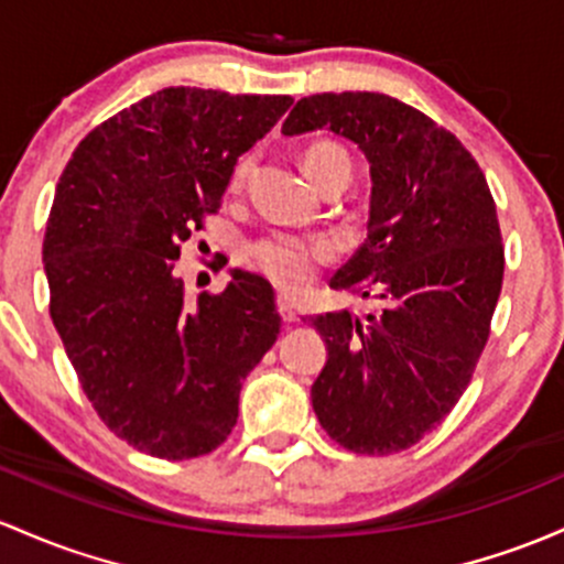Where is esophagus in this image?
I'll return each instance as SVG.
<instances>
[{"label":"esophagus","instance_id":"esophagus-1","mask_svg":"<svg viewBox=\"0 0 564 564\" xmlns=\"http://www.w3.org/2000/svg\"><path fill=\"white\" fill-rule=\"evenodd\" d=\"M278 313H281V318L286 321V324H294V321H300V315H296V311L292 307V302L289 300H278Z\"/></svg>","mask_w":564,"mask_h":564}]
</instances>
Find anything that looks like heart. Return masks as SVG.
<instances>
[{
    "instance_id": "1",
    "label": "heart",
    "mask_w": 564,
    "mask_h": 564,
    "mask_svg": "<svg viewBox=\"0 0 564 564\" xmlns=\"http://www.w3.org/2000/svg\"><path fill=\"white\" fill-rule=\"evenodd\" d=\"M329 163H348L345 152L334 144H313L305 152V171L313 178ZM251 171V158H243L232 173V184H243ZM246 262L251 270L262 272L270 283L283 292H302L315 278L318 264L329 262L334 257V243L321 235H294V232H270L253 240L246 249Z\"/></svg>"
}]
</instances>
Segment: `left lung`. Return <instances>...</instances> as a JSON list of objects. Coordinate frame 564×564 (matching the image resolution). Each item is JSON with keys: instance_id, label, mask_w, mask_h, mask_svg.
<instances>
[{"instance_id": "left-lung-1", "label": "left lung", "mask_w": 564, "mask_h": 564, "mask_svg": "<svg viewBox=\"0 0 564 564\" xmlns=\"http://www.w3.org/2000/svg\"><path fill=\"white\" fill-rule=\"evenodd\" d=\"M332 131L369 160L367 240L329 286L380 307L315 315L324 369L311 388L339 447L393 455L436 429L471 382L503 283L498 214L471 152L386 93L296 101L283 135Z\"/></svg>"}]
</instances>
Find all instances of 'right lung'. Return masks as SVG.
I'll list each match as a JSON object with an SVG mask.
<instances>
[{"instance_id":"1","label":"right lung","mask_w":564,"mask_h":564,"mask_svg":"<svg viewBox=\"0 0 564 564\" xmlns=\"http://www.w3.org/2000/svg\"><path fill=\"white\" fill-rule=\"evenodd\" d=\"M292 101L163 88L93 128L61 173L42 243L51 318L93 410L139 453L219 447L278 339L262 275L235 268L225 292L187 300L173 264Z\"/></svg>"}]
</instances>
